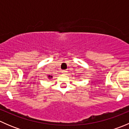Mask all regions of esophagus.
I'll list each match as a JSON object with an SVG mask.
<instances>
[{"instance_id": "34e87169", "label": "esophagus", "mask_w": 129, "mask_h": 129, "mask_svg": "<svg viewBox=\"0 0 129 129\" xmlns=\"http://www.w3.org/2000/svg\"><path fill=\"white\" fill-rule=\"evenodd\" d=\"M66 72H67V71H62V73H63V74H66Z\"/></svg>"}]
</instances>
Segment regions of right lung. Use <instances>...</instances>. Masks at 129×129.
<instances>
[{"label":"right lung","instance_id":"right-lung-1","mask_svg":"<svg viewBox=\"0 0 129 129\" xmlns=\"http://www.w3.org/2000/svg\"><path fill=\"white\" fill-rule=\"evenodd\" d=\"M52 77V76H51ZM49 77H50V75H49ZM50 78H51V77H50Z\"/></svg>","mask_w":129,"mask_h":129}]
</instances>
